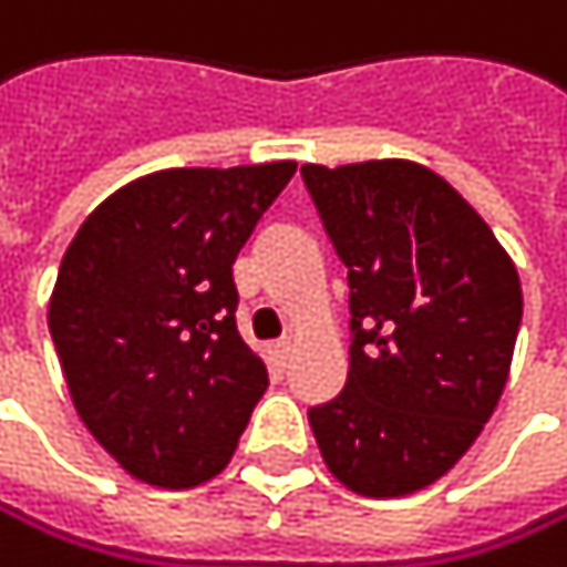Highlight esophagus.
I'll return each mask as SVG.
<instances>
[{"label":"esophagus","mask_w":567,"mask_h":567,"mask_svg":"<svg viewBox=\"0 0 567 567\" xmlns=\"http://www.w3.org/2000/svg\"><path fill=\"white\" fill-rule=\"evenodd\" d=\"M289 357H292V340H278V343H271V360H275L278 367H286Z\"/></svg>","instance_id":"1"}]
</instances>
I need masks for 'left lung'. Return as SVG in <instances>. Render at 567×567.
Returning a JSON list of instances; mask_svg holds the SVG:
<instances>
[{"label": "left lung", "mask_w": 567, "mask_h": 567, "mask_svg": "<svg viewBox=\"0 0 567 567\" xmlns=\"http://www.w3.org/2000/svg\"><path fill=\"white\" fill-rule=\"evenodd\" d=\"M350 286V374L309 408L330 473L404 496L489 422L520 330V278L486 220L419 163L302 166Z\"/></svg>", "instance_id": "1"}]
</instances>
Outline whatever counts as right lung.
I'll list each match as a JSON object with an SVG mask.
<instances>
[{"label":"right lung","mask_w":567,"mask_h":567,"mask_svg":"<svg viewBox=\"0 0 567 567\" xmlns=\"http://www.w3.org/2000/svg\"><path fill=\"white\" fill-rule=\"evenodd\" d=\"M296 163L166 169L107 197L56 271L50 337L81 422L142 483L217 476L268 388L234 258Z\"/></svg>","instance_id":"right-lung-1"}]
</instances>
